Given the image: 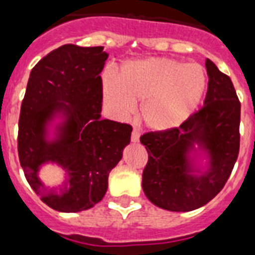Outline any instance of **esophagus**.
<instances>
[{
	"label": "esophagus",
	"mask_w": 255,
	"mask_h": 255,
	"mask_svg": "<svg viewBox=\"0 0 255 255\" xmlns=\"http://www.w3.org/2000/svg\"><path fill=\"white\" fill-rule=\"evenodd\" d=\"M131 140H132V141H133V142H137L138 140H140V132H138L137 129H133V131H132Z\"/></svg>",
	"instance_id": "1"
}]
</instances>
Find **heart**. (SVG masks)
<instances>
[{
    "label": "heart",
    "mask_w": 255,
    "mask_h": 255,
    "mask_svg": "<svg viewBox=\"0 0 255 255\" xmlns=\"http://www.w3.org/2000/svg\"><path fill=\"white\" fill-rule=\"evenodd\" d=\"M206 90V74L198 64L145 59L124 64L118 76L103 80L105 106L123 119L142 102L141 119L153 131L174 128L191 115Z\"/></svg>",
    "instance_id": "heart-1"
}]
</instances>
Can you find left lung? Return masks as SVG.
I'll use <instances>...</instances> for the list:
<instances>
[{
    "mask_svg": "<svg viewBox=\"0 0 255 255\" xmlns=\"http://www.w3.org/2000/svg\"><path fill=\"white\" fill-rule=\"evenodd\" d=\"M208 90L204 105L177 128L140 137L148 152L142 190L154 206L188 212L223 190L240 150V103L231 78L206 60ZM200 150L209 158L206 171L192 158Z\"/></svg>",
    "mask_w": 255,
    "mask_h": 255,
    "instance_id": "8db88e82",
    "label": "left lung"
}]
</instances>
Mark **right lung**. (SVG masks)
Instances as JSON below:
<instances>
[{"label":"right lung","instance_id":"obj_1","mask_svg":"<svg viewBox=\"0 0 255 255\" xmlns=\"http://www.w3.org/2000/svg\"><path fill=\"white\" fill-rule=\"evenodd\" d=\"M103 47L65 44L49 52L30 73L22 101L18 156L27 182L40 199L59 212H81L103 199L109 174L131 141L129 124L101 119ZM56 117L55 137L48 138ZM44 163L67 174L59 188L38 178Z\"/></svg>","mask_w":255,"mask_h":255}]
</instances>
